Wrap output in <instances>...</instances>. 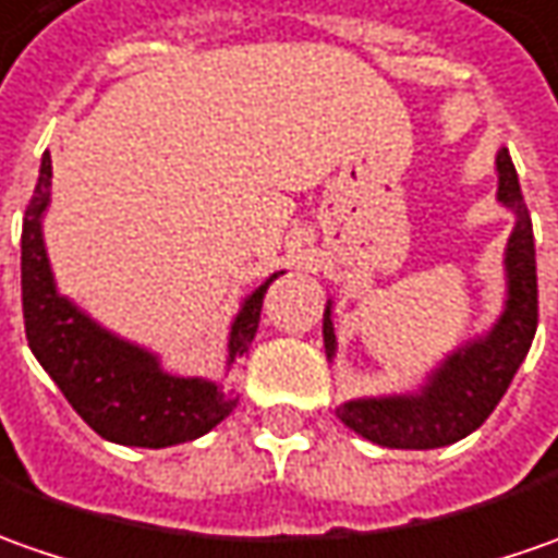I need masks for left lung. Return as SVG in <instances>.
I'll return each instance as SVG.
<instances>
[{
  "label": "left lung",
  "instance_id": "8db88e82",
  "mask_svg": "<svg viewBox=\"0 0 558 558\" xmlns=\"http://www.w3.org/2000/svg\"><path fill=\"white\" fill-rule=\"evenodd\" d=\"M497 201L515 216L504 250L507 299L488 333L457 345L416 392L352 398L337 408V416L361 438L379 448L433 451L475 433L509 389L519 364L525 361L537 330V262L529 206L522 201L519 175L507 147L497 150ZM324 352L337 357L333 299L324 308Z\"/></svg>",
  "mask_w": 558,
  "mask_h": 558
}]
</instances>
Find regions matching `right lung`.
<instances>
[{"label":"right lung","mask_w":558,"mask_h":558,"mask_svg":"<svg viewBox=\"0 0 558 558\" xmlns=\"http://www.w3.org/2000/svg\"><path fill=\"white\" fill-rule=\"evenodd\" d=\"M49 203L51 157L43 154L39 182L21 231L24 327L29 352L64 392L70 408L101 438L129 448H169L216 429L238 408V395L225 392L219 379L169 374L145 345L110 333L73 299L58 293L43 238V216ZM278 275L259 283L241 302L228 333L225 371L246 355L259 330L262 299Z\"/></svg>","instance_id":"right-lung-1"}]
</instances>
